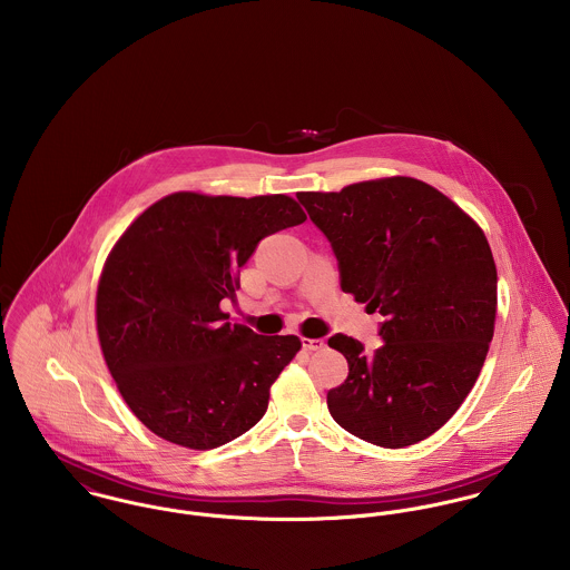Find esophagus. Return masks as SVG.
Here are the masks:
<instances>
[{
	"instance_id": "obj_1",
	"label": "esophagus",
	"mask_w": 570,
	"mask_h": 570,
	"mask_svg": "<svg viewBox=\"0 0 570 570\" xmlns=\"http://www.w3.org/2000/svg\"><path fill=\"white\" fill-rule=\"evenodd\" d=\"M303 348L307 351H323L325 348V340L323 337H303Z\"/></svg>"
}]
</instances>
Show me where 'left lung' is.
Segmentation results:
<instances>
[{
	"instance_id": "8db88e82",
	"label": "left lung",
	"mask_w": 570,
	"mask_h": 570,
	"mask_svg": "<svg viewBox=\"0 0 570 570\" xmlns=\"http://www.w3.org/2000/svg\"><path fill=\"white\" fill-rule=\"evenodd\" d=\"M296 197L331 244L342 292L384 316L373 353L328 337L348 362L326 393L331 416L380 448L428 439L465 402L493 337L498 276L483 230L412 177Z\"/></svg>"
}]
</instances>
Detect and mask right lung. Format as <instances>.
<instances>
[{
    "instance_id": "add662e5",
    "label": "right lung",
    "mask_w": 570,
    "mask_h": 570,
    "mask_svg": "<svg viewBox=\"0 0 570 570\" xmlns=\"http://www.w3.org/2000/svg\"><path fill=\"white\" fill-rule=\"evenodd\" d=\"M307 217L287 195L173 193L114 245L96 294L98 340L131 412L158 436L213 450L261 421L296 335L228 323L239 269L265 237Z\"/></svg>"
}]
</instances>
